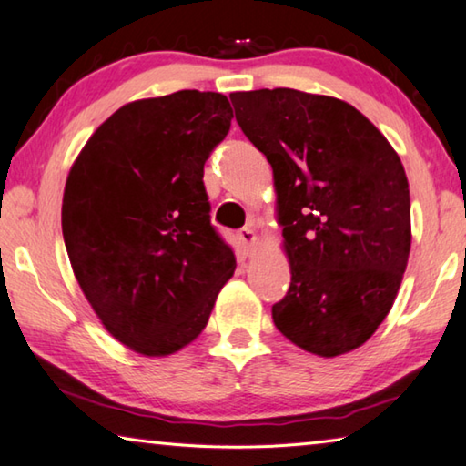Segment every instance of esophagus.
<instances>
[{"label": "esophagus", "instance_id": "1", "mask_svg": "<svg viewBox=\"0 0 466 466\" xmlns=\"http://www.w3.org/2000/svg\"><path fill=\"white\" fill-rule=\"evenodd\" d=\"M238 238L242 242V247L247 252H252L257 247V232L252 230V228H242V230L238 232Z\"/></svg>", "mask_w": 466, "mask_h": 466}]
</instances>
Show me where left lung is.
<instances>
[{"label":"left lung","instance_id":"1","mask_svg":"<svg viewBox=\"0 0 466 466\" xmlns=\"http://www.w3.org/2000/svg\"><path fill=\"white\" fill-rule=\"evenodd\" d=\"M273 167L291 285L279 332L332 359L365 344L391 309L411 248L410 185L393 147L357 107L298 89L230 96Z\"/></svg>","mask_w":466,"mask_h":466}]
</instances>
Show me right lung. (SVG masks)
<instances>
[{
	"mask_svg": "<svg viewBox=\"0 0 466 466\" xmlns=\"http://www.w3.org/2000/svg\"><path fill=\"white\" fill-rule=\"evenodd\" d=\"M230 122V101L214 91L130 101L93 132L66 177L73 273L107 332L145 357L196 340L234 275L204 187Z\"/></svg>",
	"mask_w": 466,
	"mask_h": 466,
	"instance_id": "obj_1",
	"label": "right lung"
}]
</instances>
